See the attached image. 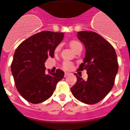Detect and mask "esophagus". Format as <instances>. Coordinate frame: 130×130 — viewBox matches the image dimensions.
I'll use <instances>...</instances> for the list:
<instances>
[{
    "label": "esophagus",
    "instance_id": "34e87169",
    "mask_svg": "<svg viewBox=\"0 0 130 130\" xmlns=\"http://www.w3.org/2000/svg\"><path fill=\"white\" fill-rule=\"evenodd\" d=\"M70 74H71V73H69V72H65V77H67V76L69 75Z\"/></svg>",
    "mask_w": 130,
    "mask_h": 130
}]
</instances>
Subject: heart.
Segmentation results:
<instances>
[{
  "mask_svg": "<svg viewBox=\"0 0 130 130\" xmlns=\"http://www.w3.org/2000/svg\"><path fill=\"white\" fill-rule=\"evenodd\" d=\"M70 47H71V48L73 50V51L75 52L79 48H82V46L80 42H79L77 41H75V40H73V41H71V42H70ZM60 48H61V45H59V46L56 48V51H59ZM63 67H64V69H71V68H72V64H71L70 62H67V61H66V62H65V63H63Z\"/></svg>",
  "mask_w": 130,
  "mask_h": 130,
  "instance_id": "heart-1",
  "label": "heart"
}]
</instances>
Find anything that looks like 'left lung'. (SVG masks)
Listing matches in <instances>:
<instances>
[{
    "instance_id": "1",
    "label": "left lung",
    "mask_w": 130,
    "mask_h": 130,
    "mask_svg": "<svg viewBox=\"0 0 130 130\" xmlns=\"http://www.w3.org/2000/svg\"><path fill=\"white\" fill-rule=\"evenodd\" d=\"M77 36L86 48L78 70L86 69L88 79L85 81L75 74L77 82L71 91L80 102L93 105L103 100L114 85L119 68L117 54L113 46L98 34L82 31Z\"/></svg>"
}]
</instances>
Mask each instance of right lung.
<instances>
[{
    "label": "right lung",
    "mask_w": 130,
    "mask_h": 130,
    "mask_svg": "<svg viewBox=\"0 0 130 130\" xmlns=\"http://www.w3.org/2000/svg\"><path fill=\"white\" fill-rule=\"evenodd\" d=\"M64 33L44 31L31 36L15 51L11 69L17 91L33 104L42 103L53 95L64 72L46 73L44 63L54 57L55 48L63 39Z\"/></svg>",
    "instance_id": "add662e5"
}]
</instances>
